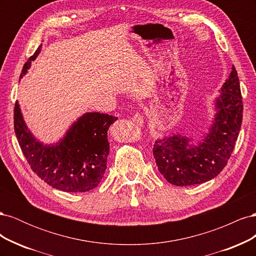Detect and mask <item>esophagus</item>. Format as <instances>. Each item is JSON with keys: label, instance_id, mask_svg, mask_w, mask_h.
Masks as SVG:
<instances>
[{"label": "esophagus", "instance_id": "34e87169", "mask_svg": "<svg viewBox=\"0 0 256 256\" xmlns=\"http://www.w3.org/2000/svg\"><path fill=\"white\" fill-rule=\"evenodd\" d=\"M132 120L134 124H136L138 126H142L143 125V122H144V118H143V115L141 113L136 112L134 116H132Z\"/></svg>", "mask_w": 256, "mask_h": 256}]
</instances>
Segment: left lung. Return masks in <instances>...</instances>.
Returning <instances> with one entry per match:
<instances>
[{
    "label": "left lung",
    "instance_id": "8db88e82",
    "mask_svg": "<svg viewBox=\"0 0 256 256\" xmlns=\"http://www.w3.org/2000/svg\"><path fill=\"white\" fill-rule=\"evenodd\" d=\"M216 100L219 111L210 134L198 146L189 140L174 136L154 144L152 154L159 172L175 186H191L206 182L218 175L228 164L233 152L242 122V96L238 74L232 68Z\"/></svg>",
    "mask_w": 256,
    "mask_h": 256
}]
</instances>
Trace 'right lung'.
<instances>
[{"mask_svg": "<svg viewBox=\"0 0 256 256\" xmlns=\"http://www.w3.org/2000/svg\"><path fill=\"white\" fill-rule=\"evenodd\" d=\"M42 44L22 68L21 76L40 52ZM118 118L86 113L56 146H44L30 134L14 104V127L20 148L32 171L51 187L65 192H86L97 187L106 170L108 129Z\"/></svg>", "mask_w": 256, "mask_h": 256, "instance_id": "1", "label": "right lung"}]
</instances>
